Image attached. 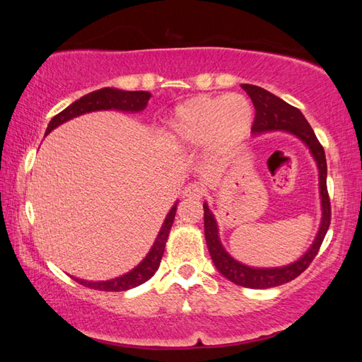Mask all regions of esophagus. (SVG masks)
<instances>
[{
    "label": "esophagus",
    "mask_w": 362,
    "mask_h": 362,
    "mask_svg": "<svg viewBox=\"0 0 362 362\" xmlns=\"http://www.w3.org/2000/svg\"><path fill=\"white\" fill-rule=\"evenodd\" d=\"M204 185L199 182L194 183H189V185L185 187L183 189V196L188 197V199H201L204 196Z\"/></svg>",
    "instance_id": "esophagus-1"
}]
</instances>
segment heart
Segmentation results:
<instances>
[{
	"mask_svg": "<svg viewBox=\"0 0 362 362\" xmlns=\"http://www.w3.org/2000/svg\"><path fill=\"white\" fill-rule=\"evenodd\" d=\"M253 107L245 96L201 95L175 107L168 122V138L177 149L209 146L214 152L233 148L249 135Z\"/></svg>",
	"mask_w": 362,
	"mask_h": 362,
	"instance_id": "obj_1",
	"label": "heart"
}]
</instances>
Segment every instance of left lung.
I'll use <instances>...</instances> for the list:
<instances>
[{
	"label": "left lung",
	"mask_w": 362,
	"mask_h": 362,
	"mask_svg": "<svg viewBox=\"0 0 362 362\" xmlns=\"http://www.w3.org/2000/svg\"><path fill=\"white\" fill-rule=\"evenodd\" d=\"M243 90L252 99L253 107H255V121L252 126V135L258 136L267 132H286L298 138L306 148H308L311 157L317 165L319 171V194H320V226L314 238L313 244L308 247L302 257L296 259L294 263L284 264L280 267H253L243 264L241 261L235 259L226 250L219 238V227L216 218L210 211L209 204H204V227H205V240L209 245L210 257L218 271L235 284H240L244 288L252 289H266L280 286V284L294 280L296 276L302 274L306 267L310 266L314 257L317 255L320 244L324 241L327 230L332 221V209H329V199L327 191V160L325 152L322 148L316 134L308 124V121L303 117V113L296 107L284 103L279 96L272 95L257 86L250 83H243Z\"/></svg>",
	"instance_id": "left-lung-1"
}]
</instances>
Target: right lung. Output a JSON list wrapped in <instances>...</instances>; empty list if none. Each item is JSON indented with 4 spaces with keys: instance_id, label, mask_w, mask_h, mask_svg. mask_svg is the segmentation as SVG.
Here are the masks:
<instances>
[{
    "instance_id": "right-lung-1",
    "label": "right lung",
    "mask_w": 362,
    "mask_h": 362,
    "mask_svg": "<svg viewBox=\"0 0 362 362\" xmlns=\"http://www.w3.org/2000/svg\"><path fill=\"white\" fill-rule=\"evenodd\" d=\"M151 99L149 91H126V90H119V88H110L105 87L101 90L91 91V93L82 96L78 101H74L64 109L60 113H57L54 117L48 127H46L45 135H48L51 130L59 127L64 122L70 121L73 118H78L81 115H86L90 112H98V110H118V112H126V113H138L143 112L146 107H148V103ZM177 204L175 202L171 210L168 211L166 218L163 221V226H161L160 232L153 241L151 250L148 252L140 264L135 266L132 271H129L127 274L117 276V279L112 280H105V281H88V280H82V279H73L83 284V286L91 288V289H98V291H127L132 289L135 286H140L144 281H148L151 276L156 274V271L160 266L161 257H163L165 252V245L166 240L169 236V230H171V226L175 218V210H177Z\"/></svg>"
}]
</instances>
